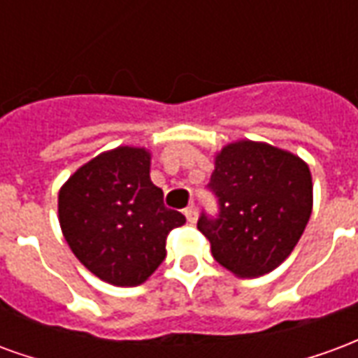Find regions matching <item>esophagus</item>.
I'll use <instances>...</instances> for the list:
<instances>
[{
    "label": "esophagus",
    "instance_id": "34e87169",
    "mask_svg": "<svg viewBox=\"0 0 358 358\" xmlns=\"http://www.w3.org/2000/svg\"><path fill=\"white\" fill-rule=\"evenodd\" d=\"M184 215H186V218L189 220V222H195V218H197V207H195L194 203L184 209Z\"/></svg>",
    "mask_w": 358,
    "mask_h": 358
}]
</instances>
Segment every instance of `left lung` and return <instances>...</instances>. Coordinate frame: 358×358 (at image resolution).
Listing matches in <instances>:
<instances>
[{"label": "left lung", "instance_id": "obj_1", "mask_svg": "<svg viewBox=\"0 0 358 358\" xmlns=\"http://www.w3.org/2000/svg\"><path fill=\"white\" fill-rule=\"evenodd\" d=\"M207 189L217 197V213L203 210L197 228L217 263L241 278L263 276L284 263L310 218L308 166L266 143L222 149Z\"/></svg>", "mask_w": 358, "mask_h": 358}]
</instances>
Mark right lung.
I'll return each mask as SVG.
<instances>
[{"mask_svg": "<svg viewBox=\"0 0 358 358\" xmlns=\"http://www.w3.org/2000/svg\"><path fill=\"white\" fill-rule=\"evenodd\" d=\"M66 243L90 272L113 285L145 282L166 257V236L186 217L164 207L149 178V153L117 148L95 157L59 194Z\"/></svg>", "mask_w": 358, "mask_h": 358, "instance_id": "add662e5", "label": "right lung"}]
</instances>
